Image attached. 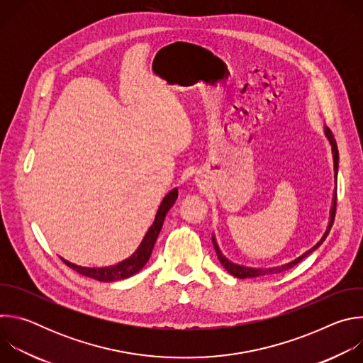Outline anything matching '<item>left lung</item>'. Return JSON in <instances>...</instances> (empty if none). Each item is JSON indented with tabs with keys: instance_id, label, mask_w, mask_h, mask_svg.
Instances as JSON below:
<instances>
[{
	"instance_id": "obj_1",
	"label": "left lung",
	"mask_w": 363,
	"mask_h": 363,
	"mask_svg": "<svg viewBox=\"0 0 363 363\" xmlns=\"http://www.w3.org/2000/svg\"><path fill=\"white\" fill-rule=\"evenodd\" d=\"M325 135L328 136V139H329V142H330V145H332L333 164H335V177H337V167H339L337 145H336V140H335V138H333V133L330 132L329 128H325ZM335 214H336V192H335V195H333V205H332V210H330V221H329L328 228H326V233L323 234V237L320 238V241H319L315 247H312L308 251H306L304 254H301L300 257H297L296 260H293V262H290V263H287V264L279 266V267H272V269H252V267H244V266L231 263L225 255H223V252H221V250H220V247H218V244H217V241H216V237L213 235L214 248H216V251H217L218 260H220V263L223 264V267H224L230 274H233L234 277H238V279H248V277H258V276H266V274H277V273H281V272H286V270L294 267L297 263H300V262L303 260V258H306L310 252H313L315 250H318V248L322 245V242L326 240V237H328V234H329V231H330V228H332V225H333Z\"/></svg>"
}]
</instances>
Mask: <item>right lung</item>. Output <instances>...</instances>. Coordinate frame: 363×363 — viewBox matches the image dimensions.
<instances>
[{
    "label": "right lung",
    "mask_w": 363,
    "mask_h": 363,
    "mask_svg": "<svg viewBox=\"0 0 363 363\" xmlns=\"http://www.w3.org/2000/svg\"><path fill=\"white\" fill-rule=\"evenodd\" d=\"M177 198H178L177 188L172 189L171 192H168V195H165V198L162 199V202L160 205V210H158L157 216H155L153 224L149 227V230L145 234L138 250L129 258H126V260H123L115 266H111V267H96V269L82 267V266L73 264V263L65 260V258H62L63 263L67 264L70 269H73L74 272H77L82 276H86V277H90V279L99 280V281H105V283L123 280V279H128V277L136 274L147 263L149 257L152 254V250H153V245H155V241H157V238L161 233L164 220H165L168 211L171 210V206L175 203Z\"/></svg>",
    "instance_id": "right-lung-1"
}]
</instances>
